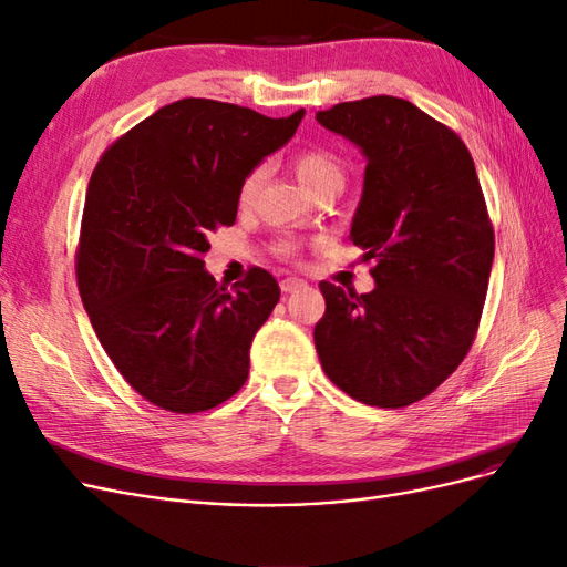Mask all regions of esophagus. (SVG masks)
Returning <instances> with one entry per match:
<instances>
[{
  "instance_id": "esophagus-1",
  "label": "esophagus",
  "mask_w": 567,
  "mask_h": 567,
  "mask_svg": "<svg viewBox=\"0 0 567 567\" xmlns=\"http://www.w3.org/2000/svg\"><path fill=\"white\" fill-rule=\"evenodd\" d=\"M307 284L302 281V279H298V277H286L284 281H281V290L284 293H296V290H300V288H305Z\"/></svg>"
}]
</instances>
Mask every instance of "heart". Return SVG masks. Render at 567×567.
Here are the masks:
<instances>
[{"label":"heart","instance_id":"heart-1","mask_svg":"<svg viewBox=\"0 0 567 567\" xmlns=\"http://www.w3.org/2000/svg\"><path fill=\"white\" fill-rule=\"evenodd\" d=\"M293 167H296L298 182L302 184L307 194H315L319 188H336V192H340L342 179H346L342 163L338 161L336 153L326 148H305L296 153ZM260 182H262V169H252V173L244 179L241 192H238V200H241V205H248L255 198V192L257 186H260Z\"/></svg>","mask_w":567,"mask_h":567}]
</instances>
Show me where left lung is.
<instances>
[{
	"mask_svg": "<svg viewBox=\"0 0 567 567\" xmlns=\"http://www.w3.org/2000/svg\"><path fill=\"white\" fill-rule=\"evenodd\" d=\"M317 123L367 161L350 238L375 260L371 293L319 284V362L357 402L400 409L431 394L473 346L494 260L483 188L458 136L411 101H346Z\"/></svg>",
	"mask_w": 567,
	"mask_h": 567,
	"instance_id": "8db88e82",
	"label": "left lung"
}]
</instances>
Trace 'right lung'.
Listing matches in <instances>:
<instances>
[{
	"label": "right lung",
	"mask_w": 567,
	"mask_h": 567,
	"mask_svg": "<svg viewBox=\"0 0 567 567\" xmlns=\"http://www.w3.org/2000/svg\"><path fill=\"white\" fill-rule=\"evenodd\" d=\"M302 117L182 99L99 161L82 215L80 296L115 369L156 406L198 414L246 383L252 338L281 290L252 267L229 293L203 252L210 231L236 221L244 179Z\"/></svg>",
	"instance_id": "add662e5"
}]
</instances>
